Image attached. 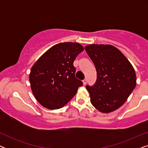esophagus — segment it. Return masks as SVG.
<instances>
[{"instance_id":"34e87169","label":"esophagus","mask_w":148,"mask_h":148,"mask_svg":"<svg viewBox=\"0 0 148 148\" xmlns=\"http://www.w3.org/2000/svg\"><path fill=\"white\" fill-rule=\"evenodd\" d=\"M87 82H88V80H87L86 79H85L84 80H83V84H84V85H86L87 84Z\"/></svg>"}]
</instances>
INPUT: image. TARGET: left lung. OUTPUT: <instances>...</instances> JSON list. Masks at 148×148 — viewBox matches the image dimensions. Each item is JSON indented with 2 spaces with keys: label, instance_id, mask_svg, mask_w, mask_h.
Listing matches in <instances>:
<instances>
[{
  "label": "left lung",
  "instance_id": "left-lung-1",
  "mask_svg": "<svg viewBox=\"0 0 148 148\" xmlns=\"http://www.w3.org/2000/svg\"><path fill=\"white\" fill-rule=\"evenodd\" d=\"M94 62L97 79L86 86L90 102L103 113L114 111L128 98L136 86V75L130 62L112 45L90 44L85 47Z\"/></svg>",
  "mask_w": 148,
  "mask_h": 148
}]
</instances>
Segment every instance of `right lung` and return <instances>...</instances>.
<instances>
[{
  "label": "right lung",
  "instance_id": "obj_1",
  "mask_svg": "<svg viewBox=\"0 0 148 148\" xmlns=\"http://www.w3.org/2000/svg\"><path fill=\"white\" fill-rule=\"evenodd\" d=\"M84 49L76 42L56 44L32 66L29 74L32 91L44 107L50 110L62 108L82 86L83 82L75 75L73 62Z\"/></svg>",
  "mask_w": 148,
  "mask_h": 148
}]
</instances>
